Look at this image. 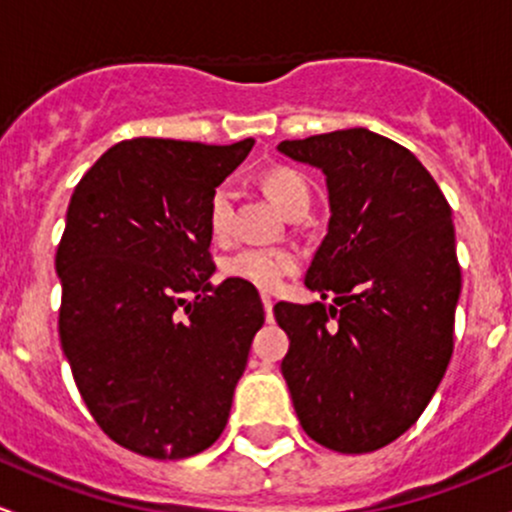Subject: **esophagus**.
<instances>
[{"instance_id": "esophagus-1", "label": "esophagus", "mask_w": 512, "mask_h": 512, "mask_svg": "<svg viewBox=\"0 0 512 512\" xmlns=\"http://www.w3.org/2000/svg\"><path fill=\"white\" fill-rule=\"evenodd\" d=\"M261 300H263V310H266V320L271 323L273 320V298L268 293H263Z\"/></svg>"}]
</instances>
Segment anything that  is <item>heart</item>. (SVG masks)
<instances>
[{
	"mask_svg": "<svg viewBox=\"0 0 512 512\" xmlns=\"http://www.w3.org/2000/svg\"><path fill=\"white\" fill-rule=\"evenodd\" d=\"M263 187L271 194L273 202L286 209L293 199L310 197L308 182L303 175L291 167H276L263 177ZM234 204L236 187L234 182H219L212 189L207 202V224L214 239H226L234 224ZM224 273L236 281L251 283L261 291H273L283 283V278L291 276L298 268V254L288 246H244L236 254L224 258Z\"/></svg>",
	"mask_w": 512,
	"mask_h": 512,
	"instance_id": "heart-1",
	"label": "heart"
}]
</instances>
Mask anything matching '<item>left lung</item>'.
Wrapping results in <instances>:
<instances>
[{
  "label": "left lung",
  "instance_id": "1",
  "mask_svg": "<svg viewBox=\"0 0 512 512\" xmlns=\"http://www.w3.org/2000/svg\"><path fill=\"white\" fill-rule=\"evenodd\" d=\"M323 170L330 221L305 286L333 305L276 303L300 426L340 453L392 444L419 419L453 352L461 293L451 207L426 167L367 128L283 140Z\"/></svg>",
  "mask_w": 512,
  "mask_h": 512
}]
</instances>
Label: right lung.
I'll list each match as a JSON object with an SVG mask.
<instances>
[{
	"instance_id": "add662e5",
	"label": "right lung",
	"mask_w": 512,
	"mask_h": 512,
	"mask_svg": "<svg viewBox=\"0 0 512 512\" xmlns=\"http://www.w3.org/2000/svg\"><path fill=\"white\" fill-rule=\"evenodd\" d=\"M254 147L135 138L83 175L56 273L63 355L96 424L140 456L209 449L229 421L263 305L217 271L207 202Z\"/></svg>"
}]
</instances>
